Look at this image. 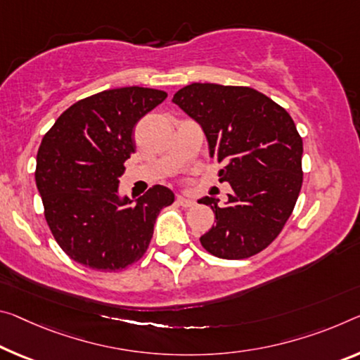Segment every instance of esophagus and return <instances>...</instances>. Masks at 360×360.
Here are the masks:
<instances>
[{
	"label": "esophagus",
	"instance_id": "34e87169",
	"mask_svg": "<svg viewBox=\"0 0 360 360\" xmlns=\"http://www.w3.org/2000/svg\"><path fill=\"white\" fill-rule=\"evenodd\" d=\"M176 203L179 205V207H182V208H189V207H192L193 203V198H191V197H184V195H178V198H176Z\"/></svg>",
	"mask_w": 360,
	"mask_h": 360
}]
</instances>
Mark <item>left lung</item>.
<instances>
[{"label":"left lung","mask_w":360,"mask_h":360,"mask_svg":"<svg viewBox=\"0 0 360 360\" xmlns=\"http://www.w3.org/2000/svg\"><path fill=\"white\" fill-rule=\"evenodd\" d=\"M173 102L202 124L210 155L224 163L219 181L232 192L226 207L205 197L216 226L202 247L222 259H245L269 247L282 232L303 186V139L277 102L248 86L192 83Z\"/></svg>","instance_id":"1"}]
</instances>
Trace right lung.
<instances>
[{"instance_id": "right-lung-1", "label": "right lung", "mask_w": 360, "mask_h": 360, "mask_svg": "<svg viewBox=\"0 0 360 360\" xmlns=\"http://www.w3.org/2000/svg\"><path fill=\"white\" fill-rule=\"evenodd\" d=\"M167 98L141 86L102 91L68 107L39 144L35 181L44 218L64 253L84 267L115 272L139 261L160 211L174 202L163 186L136 205L118 197L124 162L136 152V123Z\"/></svg>"}]
</instances>
